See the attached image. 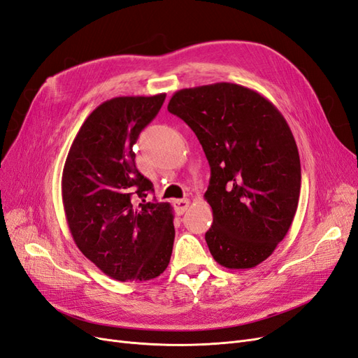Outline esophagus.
I'll list each match as a JSON object with an SVG mask.
<instances>
[{
  "mask_svg": "<svg viewBox=\"0 0 358 358\" xmlns=\"http://www.w3.org/2000/svg\"><path fill=\"white\" fill-rule=\"evenodd\" d=\"M189 206V200L188 199H180V200H173V208H175V212L178 215H182L188 209Z\"/></svg>",
  "mask_w": 358,
  "mask_h": 358,
  "instance_id": "34e87169",
  "label": "esophagus"
}]
</instances>
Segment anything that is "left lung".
<instances>
[{
  "label": "left lung",
  "instance_id": "obj_1",
  "mask_svg": "<svg viewBox=\"0 0 358 358\" xmlns=\"http://www.w3.org/2000/svg\"><path fill=\"white\" fill-rule=\"evenodd\" d=\"M167 109L196 133L209 161L206 243L215 262L263 263L288 233L300 196L299 150L285 117L262 94L227 82L180 90Z\"/></svg>",
  "mask_w": 358,
  "mask_h": 358
}]
</instances>
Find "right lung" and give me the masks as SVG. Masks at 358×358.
Here are the masks:
<instances>
[{
	"label": "right lung",
	"mask_w": 358,
	"mask_h": 358,
	"mask_svg": "<svg viewBox=\"0 0 358 358\" xmlns=\"http://www.w3.org/2000/svg\"><path fill=\"white\" fill-rule=\"evenodd\" d=\"M166 94L116 96L86 117L62 171V203L82 254L116 280H150L175 242L171 206L146 201L154 185L136 169L133 145Z\"/></svg>",
	"instance_id": "1"
}]
</instances>
